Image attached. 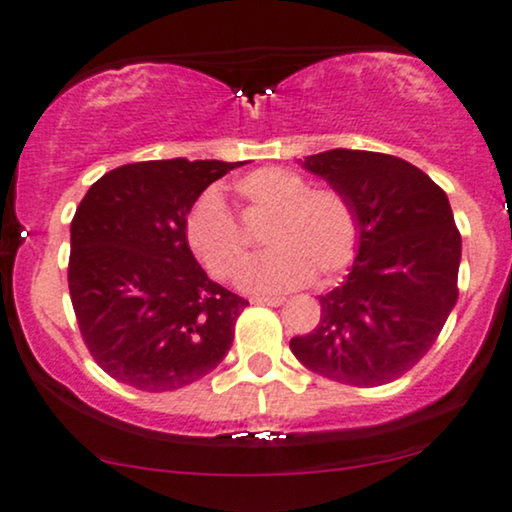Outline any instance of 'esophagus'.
Returning <instances> with one entry per match:
<instances>
[{"label": "esophagus", "mask_w": 512, "mask_h": 512, "mask_svg": "<svg viewBox=\"0 0 512 512\" xmlns=\"http://www.w3.org/2000/svg\"><path fill=\"white\" fill-rule=\"evenodd\" d=\"M252 304H264V306H281L285 299L283 297H252Z\"/></svg>", "instance_id": "1"}]
</instances>
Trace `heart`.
I'll return each instance as SVG.
<instances>
[{"mask_svg":"<svg viewBox=\"0 0 512 512\" xmlns=\"http://www.w3.org/2000/svg\"><path fill=\"white\" fill-rule=\"evenodd\" d=\"M234 194L245 210L269 213L262 238L271 248L243 271L245 290L281 292L311 278L327 283L356 255L358 217L339 189L306 187L295 170L267 166L238 177ZM185 236L215 278H234L248 260V238L215 192L203 194L189 210Z\"/></svg>","mask_w":512,"mask_h":512,"instance_id":"1","label":"heart"}]
</instances>
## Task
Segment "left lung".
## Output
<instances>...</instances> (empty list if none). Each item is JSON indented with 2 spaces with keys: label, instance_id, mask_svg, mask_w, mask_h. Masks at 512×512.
<instances>
[{
  "label": "left lung",
  "instance_id": "left-lung-1",
  "mask_svg": "<svg viewBox=\"0 0 512 512\" xmlns=\"http://www.w3.org/2000/svg\"><path fill=\"white\" fill-rule=\"evenodd\" d=\"M302 168L351 201L358 255L346 281L318 297V325L290 349L339 384H388L426 356L459 297L461 234L449 199L391 154L339 147L304 156Z\"/></svg>",
  "mask_w": 512,
  "mask_h": 512
}]
</instances>
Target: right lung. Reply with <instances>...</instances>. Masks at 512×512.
I'll return each instance as SVG.
<instances>
[{
  "mask_svg": "<svg viewBox=\"0 0 512 512\" xmlns=\"http://www.w3.org/2000/svg\"><path fill=\"white\" fill-rule=\"evenodd\" d=\"M241 161H140L91 185L70 227L81 337L121 384L163 393L222 363L248 299L210 281L185 236L206 187Z\"/></svg>",
  "mask_w": 512,
  "mask_h": 512,
  "instance_id": "1",
  "label": "right lung"
}]
</instances>
